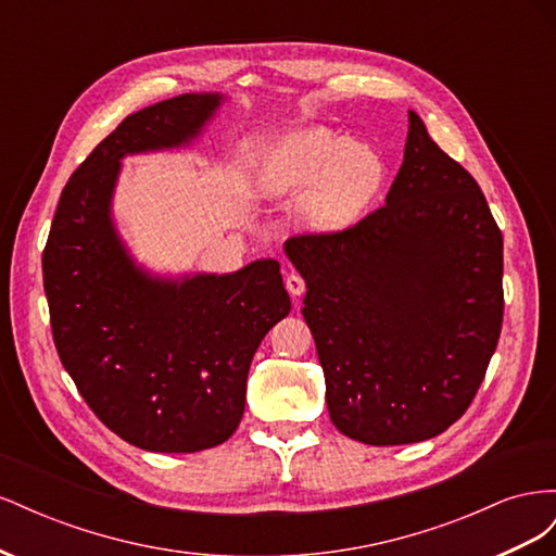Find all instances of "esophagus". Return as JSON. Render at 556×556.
<instances>
[{
	"label": "esophagus",
	"mask_w": 556,
	"mask_h": 556,
	"mask_svg": "<svg viewBox=\"0 0 556 556\" xmlns=\"http://www.w3.org/2000/svg\"><path fill=\"white\" fill-rule=\"evenodd\" d=\"M285 288H288V292L292 296H301V294L306 292V280L292 271L288 278H285Z\"/></svg>",
	"instance_id": "34e87169"
}]
</instances>
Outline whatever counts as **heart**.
I'll return each mask as SVG.
<instances>
[{"instance_id":"heart-1","label":"heart","mask_w":556,"mask_h":556,"mask_svg":"<svg viewBox=\"0 0 556 556\" xmlns=\"http://www.w3.org/2000/svg\"><path fill=\"white\" fill-rule=\"evenodd\" d=\"M382 180L374 150L327 129L294 131L282 141L264 174V190L278 201L308 199L306 215L317 231L355 225Z\"/></svg>"}]
</instances>
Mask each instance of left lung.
Segmentation results:
<instances>
[{"mask_svg":"<svg viewBox=\"0 0 556 556\" xmlns=\"http://www.w3.org/2000/svg\"><path fill=\"white\" fill-rule=\"evenodd\" d=\"M285 252L333 427L366 445L433 439L466 413L503 323V237L476 178L408 111L384 206Z\"/></svg>","mask_w":556,"mask_h":556,"instance_id":"left-lung-1","label":"left lung"}]
</instances>
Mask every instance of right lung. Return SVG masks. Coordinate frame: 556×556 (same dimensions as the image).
Returning a JSON list of instances; mask_svg holds the SVG:
<instances>
[{
    "instance_id": "right-lung-1",
    "label": "right lung",
    "mask_w": 556,
    "mask_h": 556,
    "mask_svg": "<svg viewBox=\"0 0 556 556\" xmlns=\"http://www.w3.org/2000/svg\"><path fill=\"white\" fill-rule=\"evenodd\" d=\"M220 104L217 92H190L127 115L64 185L43 250L62 366L92 413L148 452L225 443L243 417L250 362L292 308L276 260L162 278L115 231L121 160L192 143Z\"/></svg>"
}]
</instances>
